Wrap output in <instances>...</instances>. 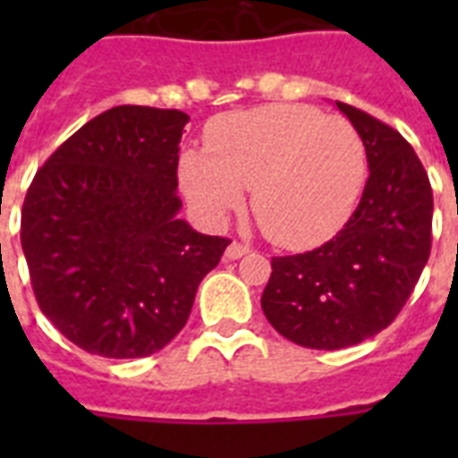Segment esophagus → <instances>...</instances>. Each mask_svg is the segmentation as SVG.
Returning <instances> with one entry per match:
<instances>
[{
  "instance_id": "34e87169",
  "label": "esophagus",
  "mask_w": 458,
  "mask_h": 458,
  "mask_svg": "<svg viewBox=\"0 0 458 458\" xmlns=\"http://www.w3.org/2000/svg\"><path fill=\"white\" fill-rule=\"evenodd\" d=\"M250 247L242 242H230L228 250H225V259H230V261H235V259H242L250 254Z\"/></svg>"
}]
</instances>
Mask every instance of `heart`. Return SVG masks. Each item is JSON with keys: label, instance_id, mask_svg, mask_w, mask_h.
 Here are the masks:
<instances>
[{"label": "heart", "instance_id": "b5f03b06", "mask_svg": "<svg viewBox=\"0 0 458 458\" xmlns=\"http://www.w3.org/2000/svg\"><path fill=\"white\" fill-rule=\"evenodd\" d=\"M208 152L185 149L182 192L207 221L242 207L266 237L311 247L344 225L366 180V147L354 125L311 106L271 104L223 118L208 131Z\"/></svg>", "mask_w": 458, "mask_h": 458}]
</instances>
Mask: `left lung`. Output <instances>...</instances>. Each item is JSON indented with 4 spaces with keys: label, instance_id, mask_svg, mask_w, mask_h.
<instances>
[{
    "label": "left lung",
    "instance_id": "obj_1",
    "mask_svg": "<svg viewBox=\"0 0 458 458\" xmlns=\"http://www.w3.org/2000/svg\"><path fill=\"white\" fill-rule=\"evenodd\" d=\"M366 147L369 180L344 228L318 250L273 257L261 294L283 337L311 349L369 340L397 318L430 257L433 190L411 145L366 111L337 102Z\"/></svg>",
    "mask_w": 458,
    "mask_h": 458
}]
</instances>
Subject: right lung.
I'll return each mask as SVG.
<instances>
[{"instance_id": "add662e5", "label": "right lung", "mask_w": 458, "mask_h": 458, "mask_svg": "<svg viewBox=\"0 0 458 458\" xmlns=\"http://www.w3.org/2000/svg\"><path fill=\"white\" fill-rule=\"evenodd\" d=\"M178 109L114 106L35 173L21 214L35 300L89 354L140 359L185 327L230 244L178 218Z\"/></svg>"}]
</instances>
